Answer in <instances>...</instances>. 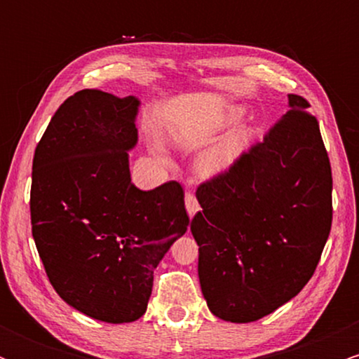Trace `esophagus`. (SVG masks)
Segmentation results:
<instances>
[{
    "label": "esophagus",
    "instance_id": "esophagus-1",
    "mask_svg": "<svg viewBox=\"0 0 359 359\" xmlns=\"http://www.w3.org/2000/svg\"><path fill=\"white\" fill-rule=\"evenodd\" d=\"M185 208H187L189 216H191V217H192L194 214H196L197 211H199V203H197L196 196H194V192H191V191L185 192Z\"/></svg>",
    "mask_w": 359,
    "mask_h": 359
}]
</instances>
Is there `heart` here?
<instances>
[{"label": "heart", "mask_w": 359, "mask_h": 359, "mask_svg": "<svg viewBox=\"0 0 359 359\" xmlns=\"http://www.w3.org/2000/svg\"><path fill=\"white\" fill-rule=\"evenodd\" d=\"M248 138H250L248 131L240 130V131H236L234 135H231V137L226 138L224 142H221L217 147H214L212 150L208 154V156L204 158L205 170H209V172L219 170V168L228 165L234 156L240 154L243 145L248 142Z\"/></svg>", "instance_id": "obj_1"}]
</instances>
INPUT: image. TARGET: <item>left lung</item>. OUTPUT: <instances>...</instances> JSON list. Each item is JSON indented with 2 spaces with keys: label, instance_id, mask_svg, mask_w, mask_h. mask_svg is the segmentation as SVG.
I'll return each instance as SVG.
<instances>
[{
  "label": "left lung",
  "instance_id": "1",
  "mask_svg": "<svg viewBox=\"0 0 359 359\" xmlns=\"http://www.w3.org/2000/svg\"><path fill=\"white\" fill-rule=\"evenodd\" d=\"M263 142L197 187L191 231L199 282L216 317L253 323L294 299L312 278L332 224V174L307 100Z\"/></svg>",
  "mask_w": 359,
  "mask_h": 359
}]
</instances>
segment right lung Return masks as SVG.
<instances>
[{"instance_id": "obj_1", "label": "right lung", "mask_w": 359, "mask_h": 359, "mask_svg": "<svg viewBox=\"0 0 359 359\" xmlns=\"http://www.w3.org/2000/svg\"><path fill=\"white\" fill-rule=\"evenodd\" d=\"M140 101L82 89L55 111L34 155L32 234L52 287L102 323L145 314L154 270L187 231L184 189L131 184Z\"/></svg>"}]
</instances>
